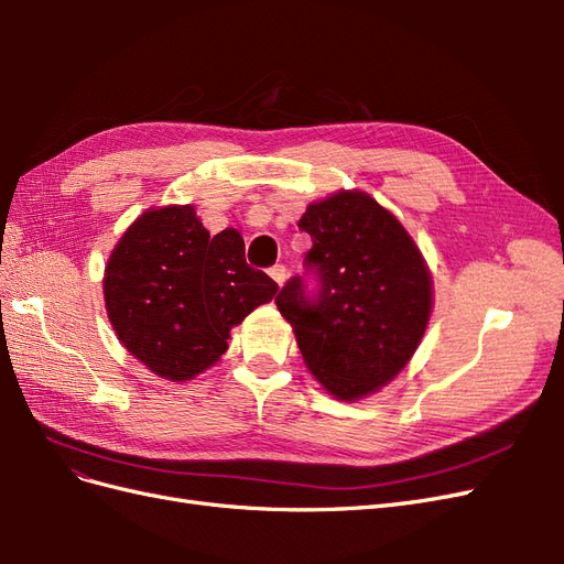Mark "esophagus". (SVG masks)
Wrapping results in <instances>:
<instances>
[{
    "label": "esophagus",
    "mask_w": 564,
    "mask_h": 564,
    "mask_svg": "<svg viewBox=\"0 0 564 564\" xmlns=\"http://www.w3.org/2000/svg\"><path fill=\"white\" fill-rule=\"evenodd\" d=\"M270 278L282 286V284L286 282V268H284V265H272V268H270Z\"/></svg>",
    "instance_id": "esophagus-1"
}]
</instances>
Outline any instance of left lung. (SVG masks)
Wrapping results in <instances>:
<instances>
[{
  "mask_svg": "<svg viewBox=\"0 0 564 564\" xmlns=\"http://www.w3.org/2000/svg\"><path fill=\"white\" fill-rule=\"evenodd\" d=\"M311 235L305 278L275 303L292 324L313 377L338 400H360L412 360L429 327L433 282L400 220L360 191L313 202L299 220Z\"/></svg>",
  "mask_w": 564,
  "mask_h": 564,
  "instance_id": "1",
  "label": "left lung"
}]
</instances>
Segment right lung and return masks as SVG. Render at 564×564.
<instances>
[{"mask_svg":"<svg viewBox=\"0 0 564 564\" xmlns=\"http://www.w3.org/2000/svg\"><path fill=\"white\" fill-rule=\"evenodd\" d=\"M106 308L117 338L150 371L187 381L228 350L230 329L278 294L245 261L235 228L209 235L191 204L139 216L110 253Z\"/></svg>","mask_w":564,"mask_h":564,"instance_id":"add662e5","label":"right lung"}]
</instances>
